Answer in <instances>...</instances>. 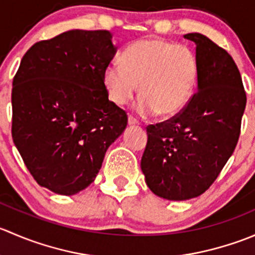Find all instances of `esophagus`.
<instances>
[{
	"label": "esophagus",
	"mask_w": 255,
	"mask_h": 255,
	"mask_svg": "<svg viewBox=\"0 0 255 255\" xmlns=\"http://www.w3.org/2000/svg\"><path fill=\"white\" fill-rule=\"evenodd\" d=\"M128 125L129 126H138L140 125L139 121L137 120V118H134L133 116H128Z\"/></svg>",
	"instance_id": "esophagus-1"
}]
</instances>
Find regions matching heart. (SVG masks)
I'll return each mask as SVG.
<instances>
[{
  "label": "heart",
  "mask_w": 255,
  "mask_h": 255,
  "mask_svg": "<svg viewBox=\"0 0 255 255\" xmlns=\"http://www.w3.org/2000/svg\"><path fill=\"white\" fill-rule=\"evenodd\" d=\"M199 78L194 51L185 45L160 39H140L126 48L121 65L112 63L104 73L110 100L125 105L139 87L137 110L142 116L173 118L191 100Z\"/></svg>",
  "instance_id": "heart-1"
}]
</instances>
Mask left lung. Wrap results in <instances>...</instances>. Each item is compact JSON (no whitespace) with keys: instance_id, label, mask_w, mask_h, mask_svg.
Masks as SVG:
<instances>
[{"instance_id":"8db88e82","label":"left lung","mask_w":255,"mask_h":255,"mask_svg":"<svg viewBox=\"0 0 255 255\" xmlns=\"http://www.w3.org/2000/svg\"><path fill=\"white\" fill-rule=\"evenodd\" d=\"M196 44L197 91L184 111L149 125L140 168L149 189L182 201L204 194L235 151L241 134L246 90L232 56L200 33Z\"/></svg>"}]
</instances>
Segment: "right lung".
Instances as JSON below:
<instances>
[{"instance_id":"add662e5","label":"right lung","mask_w":255,"mask_h":255,"mask_svg":"<svg viewBox=\"0 0 255 255\" xmlns=\"http://www.w3.org/2000/svg\"><path fill=\"white\" fill-rule=\"evenodd\" d=\"M109 30L75 29L33 44L12 87V138L43 187L86 189L128 117L109 100L104 73L116 54Z\"/></svg>"}]
</instances>
